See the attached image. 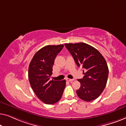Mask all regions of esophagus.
<instances>
[{
  "label": "esophagus",
  "instance_id": "34e87169",
  "mask_svg": "<svg viewBox=\"0 0 126 126\" xmlns=\"http://www.w3.org/2000/svg\"><path fill=\"white\" fill-rule=\"evenodd\" d=\"M66 80L68 81H73L74 80V79H69V78H66Z\"/></svg>",
  "mask_w": 126,
  "mask_h": 126
}]
</instances>
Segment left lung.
Segmentation results:
<instances>
[{
    "mask_svg": "<svg viewBox=\"0 0 126 126\" xmlns=\"http://www.w3.org/2000/svg\"><path fill=\"white\" fill-rule=\"evenodd\" d=\"M64 45L78 66H81L86 71L83 78L78 79L80 83V87L77 91L78 96L86 102L95 100L100 96L107 84L109 68L105 59L98 50L86 43Z\"/></svg>",
    "mask_w": 126,
    "mask_h": 126,
    "instance_id": "left-lung-1",
    "label": "left lung"
}]
</instances>
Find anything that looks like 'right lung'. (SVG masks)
I'll use <instances>...</instances> for the list:
<instances>
[{
  "label": "right lung",
  "mask_w": 126,
  "mask_h": 126,
  "mask_svg": "<svg viewBox=\"0 0 126 126\" xmlns=\"http://www.w3.org/2000/svg\"><path fill=\"white\" fill-rule=\"evenodd\" d=\"M63 45H48L37 51L28 68V79L33 91L42 102L47 104L58 102L62 96L65 80H49L52 67Z\"/></svg>",
  "instance_id": "right-lung-1"
}]
</instances>
